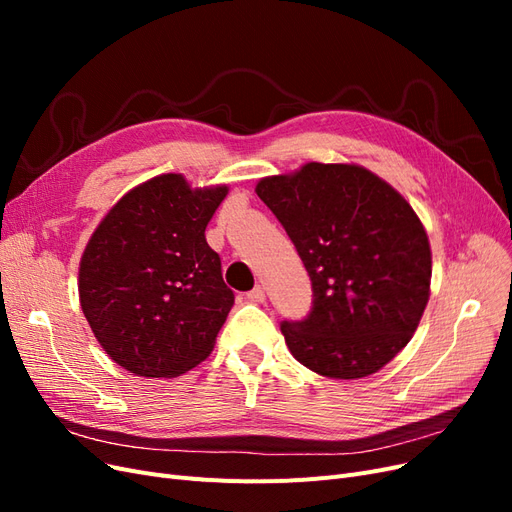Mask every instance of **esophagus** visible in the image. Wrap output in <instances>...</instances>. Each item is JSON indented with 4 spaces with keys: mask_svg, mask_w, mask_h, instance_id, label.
<instances>
[{
    "mask_svg": "<svg viewBox=\"0 0 512 512\" xmlns=\"http://www.w3.org/2000/svg\"><path fill=\"white\" fill-rule=\"evenodd\" d=\"M247 299L254 301V303H262V301H265V288H262V286L252 288L250 292H247Z\"/></svg>",
    "mask_w": 512,
    "mask_h": 512,
    "instance_id": "1",
    "label": "esophagus"
}]
</instances>
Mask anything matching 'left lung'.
<instances>
[{
  "mask_svg": "<svg viewBox=\"0 0 512 512\" xmlns=\"http://www.w3.org/2000/svg\"><path fill=\"white\" fill-rule=\"evenodd\" d=\"M256 194L312 280V312L282 322L292 356L327 378L376 374L406 348L429 301L431 250L418 215L356 164L309 162L260 179Z\"/></svg>",
  "mask_w": 512,
  "mask_h": 512,
  "instance_id": "1",
  "label": "left lung"
}]
</instances>
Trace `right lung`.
<instances>
[{
    "instance_id": "1",
    "label": "right lung",
    "mask_w": 512,
    "mask_h": 512,
    "mask_svg": "<svg viewBox=\"0 0 512 512\" xmlns=\"http://www.w3.org/2000/svg\"><path fill=\"white\" fill-rule=\"evenodd\" d=\"M226 185L181 175L130 190L91 235L79 269L83 314L104 352L145 378H175L213 350L235 292L205 228Z\"/></svg>"
}]
</instances>
